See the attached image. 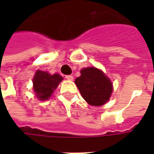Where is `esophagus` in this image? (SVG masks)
I'll return each instance as SVG.
<instances>
[{
  "mask_svg": "<svg viewBox=\"0 0 154 154\" xmlns=\"http://www.w3.org/2000/svg\"><path fill=\"white\" fill-rule=\"evenodd\" d=\"M66 79L68 80H74V77L72 76V75H66V77H65Z\"/></svg>",
  "mask_w": 154,
  "mask_h": 154,
  "instance_id": "esophagus-1",
  "label": "esophagus"
}]
</instances>
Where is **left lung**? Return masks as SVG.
I'll use <instances>...</instances> for the list:
<instances>
[{
	"instance_id": "obj_1",
	"label": "left lung",
	"mask_w": 154,
	"mask_h": 154,
	"mask_svg": "<svg viewBox=\"0 0 154 154\" xmlns=\"http://www.w3.org/2000/svg\"><path fill=\"white\" fill-rule=\"evenodd\" d=\"M74 83L82 98L93 106H101L108 102L113 91L112 83L103 71L94 67L80 70V76Z\"/></svg>"
}]
</instances>
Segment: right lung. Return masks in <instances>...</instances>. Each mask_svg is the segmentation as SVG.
<instances>
[{"instance_id":"1","label":"right lung","mask_w":154,"mask_h":154,"mask_svg":"<svg viewBox=\"0 0 154 154\" xmlns=\"http://www.w3.org/2000/svg\"><path fill=\"white\" fill-rule=\"evenodd\" d=\"M62 80L60 74L38 70L32 80L35 96L41 101L49 99Z\"/></svg>"}]
</instances>
